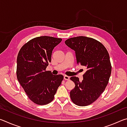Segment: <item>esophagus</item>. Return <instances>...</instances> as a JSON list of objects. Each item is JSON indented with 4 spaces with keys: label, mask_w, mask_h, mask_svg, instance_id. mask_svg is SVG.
I'll return each instance as SVG.
<instances>
[{
    "label": "esophagus",
    "mask_w": 127,
    "mask_h": 127,
    "mask_svg": "<svg viewBox=\"0 0 127 127\" xmlns=\"http://www.w3.org/2000/svg\"><path fill=\"white\" fill-rule=\"evenodd\" d=\"M64 79H65V80L68 81V80H69V77H68L67 76H64Z\"/></svg>",
    "instance_id": "34e87169"
}]
</instances>
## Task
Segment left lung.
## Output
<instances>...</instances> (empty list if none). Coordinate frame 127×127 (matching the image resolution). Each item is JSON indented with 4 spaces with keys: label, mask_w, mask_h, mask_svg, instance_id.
<instances>
[{
    "label": "left lung",
    "mask_w": 127,
    "mask_h": 127,
    "mask_svg": "<svg viewBox=\"0 0 127 127\" xmlns=\"http://www.w3.org/2000/svg\"><path fill=\"white\" fill-rule=\"evenodd\" d=\"M65 44L75 51L77 64L87 68L82 82L78 77H70L75 83L70 98L78 106H87L99 97L108 84L111 72L109 54L104 45L91 37L70 38Z\"/></svg>",
    "instance_id": "1"
}]
</instances>
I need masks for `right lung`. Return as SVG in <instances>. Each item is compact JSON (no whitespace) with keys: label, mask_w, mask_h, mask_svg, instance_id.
<instances>
[{"label":"right lung","mask_w":127,"mask_h":127,"mask_svg":"<svg viewBox=\"0 0 127 127\" xmlns=\"http://www.w3.org/2000/svg\"><path fill=\"white\" fill-rule=\"evenodd\" d=\"M62 40L46 36L33 38L21 48L17 56V79L28 97L37 105L52 101L63 80V75L46 70L54 48Z\"/></svg>","instance_id":"add662e5"}]
</instances>
